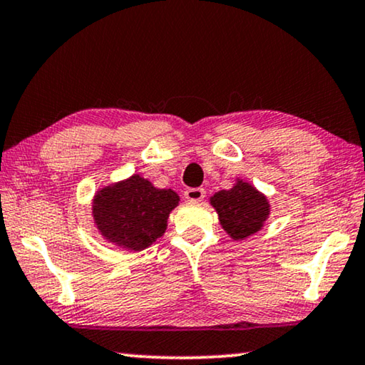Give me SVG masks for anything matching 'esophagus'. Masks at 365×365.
<instances>
[{
    "label": "esophagus",
    "mask_w": 365,
    "mask_h": 365,
    "mask_svg": "<svg viewBox=\"0 0 365 365\" xmlns=\"http://www.w3.org/2000/svg\"><path fill=\"white\" fill-rule=\"evenodd\" d=\"M205 195V191L202 187H189L184 191V197L187 200H192V202H197V200H202Z\"/></svg>",
    "instance_id": "34e87169"
}]
</instances>
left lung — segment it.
<instances>
[{
	"label": "left lung",
	"instance_id": "1",
	"mask_svg": "<svg viewBox=\"0 0 365 365\" xmlns=\"http://www.w3.org/2000/svg\"><path fill=\"white\" fill-rule=\"evenodd\" d=\"M210 204L217 210L220 225L234 240H244L260 230L270 214V204L265 195L242 181L229 191L215 192Z\"/></svg>",
	"mask_w": 365,
	"mask_h": 365
}]
</instances>
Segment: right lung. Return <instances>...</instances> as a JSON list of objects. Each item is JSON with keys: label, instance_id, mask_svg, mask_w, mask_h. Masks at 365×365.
Listing matches in <instances>:
<instances>
[{"label": "right lung", "instance_id": "1", "mask_svg": "<svg viewBox=\"0 0 365 365\" xmlns=\"http://www.w3.org/2000/svg\"><path fill=\"white\" fill-rule=\"evenodd\" d=\"M178 202L179 195L171 189H156L135 174L95 195L93 219L105 239L140 252L165 234Z\"/></svg>", "mask_w": 365, "mask_h": 365}]
</instances>
